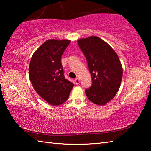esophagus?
<instances>
[{
  "mask_svg": "<svg viewBox=\"0 0 151 151\" xmlns=\"http://www.w3.org/2000/svg\"><path fill=\"white\" fill-rule=\"evenodd\" d=\"M75 83L76 84V85H78V84L80 83V80H79V78H76L75 80Z\"/></svg>",
  "mask_w": 151,
  "mask_h": 151,
  "instance_id": "34e87169",
  "label": "esophagus"
}]
</instances>
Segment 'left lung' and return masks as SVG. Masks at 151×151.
Masks as SVG:
<instances>
[{
	"label": "left lung",
	"instance_id": "1",
	"mask_svg": "<svg viewBox=\"0 0 151 151\" xmlns=\"http://www.w3.org/2000/svg\"><path fill=\"white\" fill-rule=\"evenodd\" d=\"M85 55L92 78V85L85 90L89 101L104 105L119 91L122 77V67L118 55L108 43L93 36L78 40Z\"/></svg>",
	"mask_w": 151,
	"mask_h": 151
}]
</instances>
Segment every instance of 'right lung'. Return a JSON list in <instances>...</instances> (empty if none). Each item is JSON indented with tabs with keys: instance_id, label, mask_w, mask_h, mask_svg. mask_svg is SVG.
Returning <instances> with one entry per match:
<instances>
[{
	"instance_id": "right-lung-1",
	"label": "right lung",
	"mask_w": 151,
	"mask_h": 151,
	"mask_svg": "<svg viewBox=\"0 0 151 151\" xmlns=\"http://www.w3.org/2000/svg\"><path fill=\"white\" fill-rule=\"evenodd\" d=\"M69 40L50 39L35 51L29 65V78L35 91L51 105L67 100L74 86L65 78L61 57Z\"/></svg>"
}]
</instances>
